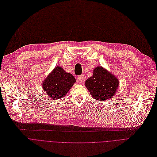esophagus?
<instances>
[{
    "instance_id": "1",
    "label": "esophagus",
    "mask_w": 157,
    "mask_h": 157,
    "mask_svg": "<svg viewBox=\"0 0 157 157\" xmlns=\"http://www.w3.org/2000/svg\"><path fill=\"white\" fill-rule=\"evenodd\" d=\"M77 80H78V82H81V83L83 82L84 80V75H82L78 76L77 77Z\"/></svg>"
}]
</instances>
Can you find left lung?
<instances>
[{"instance_id": "left-lung-1", "label": "left lung", "mask_w": 157, "mask_h": 157, "mask_svg": "<svg viewBox=\"0 0 157 157\" xmlns=\"http://www.w3.org/2000/svg\"><path fill=\"white\" fill-rule=\"evenodd\" d=\"M85 85L93 98L105 101L113 98L119 86V81L107 70L97 66L93 70V76L85 82Z\"/></svg>"}]
</instances>
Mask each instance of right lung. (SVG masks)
Returning <instances> with one entry per match:
<instances>
[{
	"label": "right lung",
	"instance_id": "1",
	"mask_svg": "<svg viewBox=\"0 0 157 157\" xmlns=\"http://www.w3.org/2000/svg\"><path fill=\"white\" fill-rule=\"evenodd\" d=\"M75 82L71 73H66L61 66H56L44 80L42 87L51 98L59 99L67 94Z\"/></svg>",
	"mask_w": 157,
	"mask_h": 157
}]
</instances>
